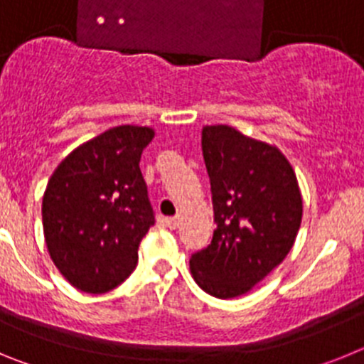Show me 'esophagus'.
I'll return each instance as SVG.
<instances>
[{"mask_svg":"<svg viewBox=\"0 0 364 364\" xmlns=\"http://www.w3.org/2000/svg\"><path fill=\"white\" fill-rule=\"evenodd\" d=\"M166 224H167V228H171V230H176V228H178L180 224H182V217H180V215H176V217L166 218Z\"/></svg>","mask_w":364,"mask_h":364,"instance_id":"34e87169","label":"esophagus"}]
</instances>
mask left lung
Here are the masks:
<instances>
[{
	"label": "left lung",
	"mask_w": 364,
	"mask_h": 364,
	"mask_svg": "<svg viewBox=\"0 0 364 364\" xmlns=\"http://www.w3.org/2000/svg\"><path fill=\"white\" fill-rule=\"evenodd\" d=\"M202 154L217 228L210 246L193 253L189 268L213 297H239L290 253L301 228V189L277 147L230 125H205Z\"/></svg>",
	"instance_id": "1"
}]
</instances>
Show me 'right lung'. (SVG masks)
Listing matches in <instances>:
<instances>
[{
    "label": "right lung",
    "mask_w": 364,
    "mask_h": 364,
    "mask_svg": "<svg viewBox=\"0 0 364 364\" xmlns=\"http://www.w3.org/2000/svg\"><path fill=\"white\" fill-rule=\"evenodd\" d=\"M154 131L118 125L67 154L43 193L47 250L63 277L105 294L129 277L154 224L140 156Z\"/></svg>",
    "instance_id": "right-lung-1"
}]
</instances>
